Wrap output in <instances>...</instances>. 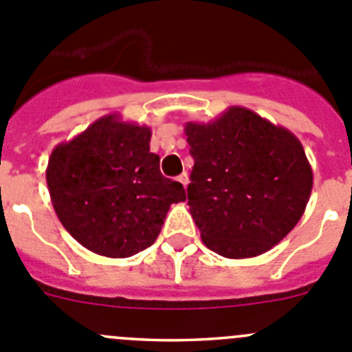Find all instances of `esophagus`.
I'll use <instances>...</instances> for the list:
<instances>
[{"mask_svg": "<svg viewBox=\"0 0 352 352\" xmlns=\"http://www.w3.org/2000/svg\"><path fill=\"white\" fill-rule=\"evenodd\" d=\"M177 180H179V182L182 184L184 187H187V184H189V175H187V173L184 172V173H180L179 177H177Z\"/></svg>", "mask_w": 352, "mask_h": 352, "instance_id": "obj_1", "label": "esophagus"}]
</instances>
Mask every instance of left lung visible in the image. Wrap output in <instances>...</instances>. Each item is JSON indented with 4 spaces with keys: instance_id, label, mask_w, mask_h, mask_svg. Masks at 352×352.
Listing matches in <instances>:
<instances>
[{
    "instance_id": "obj_1",
    "label": "left lung",
    "mask_w": 352,
    "mask_h": 352,
    "mask_svg": "<svg viewBox=\"0 0 352 352\" xmlns=\"http://www.w3.org/2000/svg\"><path fill=\"white\" fill-rule=\"evenodd\" d=\"M194 158L187 204L204 245L232 259L263 254L301 220L313 170L299 139L242 107L186 124Z\"/></svg>"
}]
</instances>
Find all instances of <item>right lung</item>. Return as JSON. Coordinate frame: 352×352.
Segmentation results:
<instances>
[{
  "instance_id": "add662e5",
  "label": "right lung",
  "mask_w": 352,
  "mask_h": 352,
  "mask_svg": "<svg viewBox=\"0 0 352 352\" xmlns=\"http://www.w3.org/2000/svg\"><path fill=\"white\" fill-rule=\"evenodd\" d=\"M149 141L151 129L111 113L51 153V203L68 234L89 251L138 254L156 241L170 204L186 201L182 184L162 175Z\"/></svg>"
}]
</instances>
